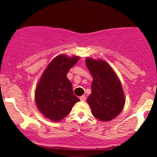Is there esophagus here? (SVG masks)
Segmentation results:
<instances>
[{"label": "esophagus", "mask_w": 157, "mask_h": 157, "mask_svg": "<svg viewBox=\"0 0 157 157\" xmlns=\"http://www.w3.org/2000/svg\"><path fill=\"white\" fill-rule=\"evenodd\" d=\"M80 100H81V101H86V96H81L80 97Z\"/></svg>", "instance_id": "34e87169"}]
</instances>
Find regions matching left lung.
Masks as SVG:
<instances>
[{
  "mask_svg": "<svg viewBox=\"0 0 157 157\" xmlns=\"http://www.w3.org/2000/svg\"><path fill=\"white\" fill-rule=\"evenodd\" d=\"M86 64L93 77L91 94L87 102L94 117L100 121H110L120 114L125 105L120 81L113 68L104 60L88 57Z\"/></svg>",
  "mask_w": 157,
  "mask_h": 157,
  "instance_id": "left-lung-1",
  "label": "left lung"
}]
</instances>
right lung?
<instances>
[{
	"label": "right lung",
	"instance_id": "right-lung-1",
	"mask_svg": "<svg viewBox=\"0 0 157 157\" xmlns=\"http://www.w3.org/2000/svg\"><path fill=\"white\" fill-rule=\"evenodd\" d=\"M77 56H57L45 69L35 90L37 109L46 118L58 122L70 113L80 99L73 93L67 74L79 60Z\"/></svg>",
	"mask_w": 157,
	"mask_h": 157
}]
</instances>
